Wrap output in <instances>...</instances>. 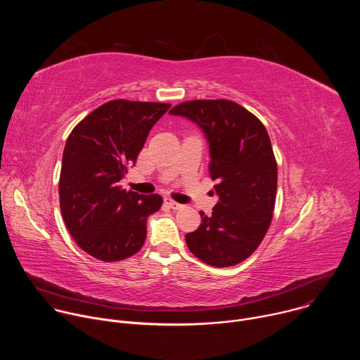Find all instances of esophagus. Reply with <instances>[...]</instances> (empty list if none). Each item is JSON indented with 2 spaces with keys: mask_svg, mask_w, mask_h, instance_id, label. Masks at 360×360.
<instances>
[{
  "mask_svg": "<svg viewBox=\"0 0 360 360\" xmlns=\"http://www.w3.org/2000/svg\"><path fill=\"white\" fill-rule=\"evenodd\" d=\"M164 203L167 205L168 208H172V210H179V208H182V205H181V203L175 202V200H174V199H171V198H165V199H164Z\"/></svg>",
  "mask_w": 360,
  "mask_h": 360,
  "instance_id": "1",
  "label": "esophagus"
}]
</instances>
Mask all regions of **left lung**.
<instances>
[{"instance_id":"left-lung-1","label":"left lung","mask_w":360,"mask_h":360,"mask_svg":"<svg viewBox=\"0 0 360 360\" xmlns=\"http://www.w3.org/2000/svg\"><path fill=\"white\" fill-rule=\"evenodd\" d=\"M172 115L196 122L210 141V178L219 200L212 215L186 233L189 250L217 268L233 266L258 249L275 210L278 164L265 125L229 99H193L175 105Z\"/></svg>"}]
</instances>
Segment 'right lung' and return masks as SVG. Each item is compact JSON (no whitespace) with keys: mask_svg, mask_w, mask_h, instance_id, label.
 I'll list each match as a JSON object with an SVG mask.
<instances>
[{"mask_svg":"<svg viewBox=\"0 0 360 360\" xmlns=\"http://www.w3.org/2000/svg\"><path fill=\"white\" fill-rule=\"evenodd\" d=\"M169 107L112 99L79 121L67 139L58 184L63 219L77 245L99 261L135 255L145 242L148 217L162 207L161 195L122 189L120 181Z\"/></svg>","mask_w":360,"mask_h":360,"instance_id":"obj_1","label":"right lung"}]
</instances>
